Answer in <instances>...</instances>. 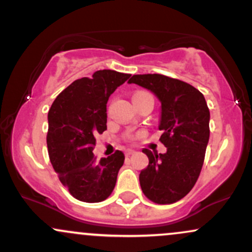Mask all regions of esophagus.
Wrapping results in <instances>:
<instances>
[{
  "label": "esophagus",
  "instance_id": "obj_1",
  "mask_svg": "<svg viewBox=\"0 0 252 252\" xmlns=\"http://www.w3.org/2000/svg\"><path fill=\"white\" fill-rule=\"evenodd\" d=\"M126 156H129V155H133V154H136V151L132 150V149H127V150L125 151Z\"/></svg>",
  "mask_w": 252,
  "mask_h": 252
}]
</instances>
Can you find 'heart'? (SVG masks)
<instances>
[{
  "label": "heart",
  "instance_id": "heart-1",
  "mask_svg": "<svg viewBox=\"0 0 252 252\" xmlns=\"http://www.w3.org/2000/svg\"><path fill=\"white\" fill-rule=\"evenodd\" d=\"M138 94H140V93H138Z\"/></svg>",
  "mask_w": 252,
  "mask_h": 252
}]
</instances>
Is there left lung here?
Returning <instances> with one entry per match:
<instances>
[{
  "label": "left lung",
  "instance_id": "1",
  "mask_svg": "<svg viewBox=\"0 0 252 252\" xmlns=\"http://www.w3.org/2000/svg\"><path fill=\"white\" fill-rule=\"evenodd\" d=\"M148 89L161 102L158 128L167 153L144 149L149 164L139 174L143 193L158 204H170L193 188L209 142L210 113L204 96L190 84L162 74H134L128 80Z\"/></svg>",
  "mask_w": 252,
  "mask_h": 252
}]
</instances>
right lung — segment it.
Wrapping results in <instances>:
<instances>
[{
  "mask_svg": "<svg viewBox=\"0 0 252 252\" xmlns=\"http://www.w3.org/2000/svg\"><path fill=\"white\" fill-rule=\"evenodd\" d=\"M131 74L112 69L73 82L55 98L48 113L47 145L60 181L74 198L104 201L115 188L125 155L116 150L97 161L93 150L97 133L107 129V102Z\"/></svg>",
  "mask_w": 252,
  "mask_h": 252,
  "instance_id": "1",
  "label": "right lung"
}]
</instances>
